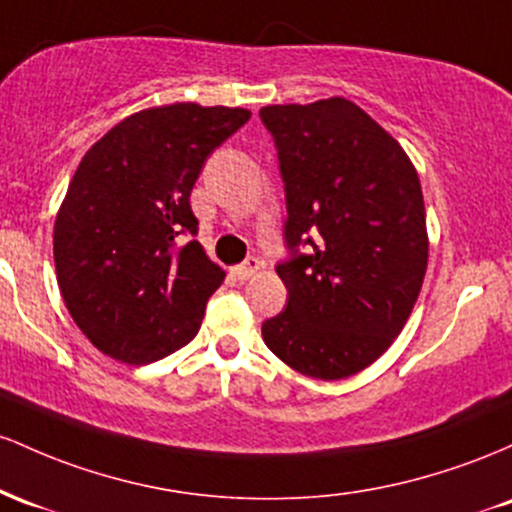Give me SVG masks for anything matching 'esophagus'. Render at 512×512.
I'll return each mask as SVG.
<instances>
[{"label": "esophagus", "mask_w": 512, "mask_h": 512, "mask_svg": "<svg viewBox=\"0 0 512 512\" xmlns=\"http://www.w3.org/2000/svg\"><path fill=\"white\" fill-rule=\"evenodd\" d=\"M258 271H261V261H258L256 256H249L244 263H239V266L234 268V273H237L241 280H249L251 275H256Z\"/></svg>", "instance_id": "obj_1"}]
</instances>
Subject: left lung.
Wrapping results in <instances>:
<instances>
[{"instance_id": "1", "label": "left lung", "mask_w": 512, "mask_h": 512, "mask_svg": "<svg viewBox=\"0 0 512 512\" xmlns=\"http://www.w3.org/2000/svg\"><path fill=\"white\" fill-rule=\"evenodd\" d=\"M285 183L287 304L266 346L314 380H343L392 346L428 266L421 181L399 142L346 99L258 113ZM305 251L302 252L301 249Z\"/></svg>"}]
</instances>
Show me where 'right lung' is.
I'll return each instance as SVG.
<instances>
[{"label":"right lung","instance_id":"1","mask_svg":"<svg viewBox=\"0 0 512 512\" xmlns=\"http://www.w3.org/2000/svg\"><path fill=\"white\" fill-rule=\"evenodd\" d=\"M251 113L171 103L125 118L84 154L55 220L57 285L101 353L147 365L186 346L225 273L205 256L191 191Z\"/></svg>","mask_w":512,"mask_h":512}]
</instances>
